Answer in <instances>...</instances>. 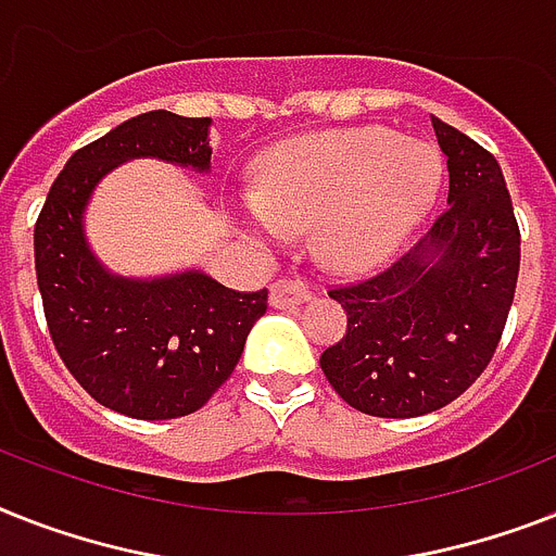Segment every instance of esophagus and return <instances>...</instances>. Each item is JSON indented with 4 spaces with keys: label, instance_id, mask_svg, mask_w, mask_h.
<instances>
[{
    "label": "esophagus",
    "instance_id": "34e87169",
    "mask_svg": "<svg viewBox=\"0 0 556 556\" xmlns=\"http://www.w3.org/2000/svg\"><path fill=\"white\" fill-rule=\"evenodd\" d=\"M268 300L274 308H291V305H300V302L311 300L308 286L302 282H293V279H277L268 291Z\"/></svg>",
    "mask_w": 556,
    "mask_h": 556
}]
</instances>
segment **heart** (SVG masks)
I'll return each instance as SVG.
<instances>
[{
  "label": "heart",
  "mask_w": 556,
  "mask_h": 556,
  "mask_svg": "<svg viewBox=\"0 0 556 556\" xmlns=\"http://www.w3.org/2000/svg\"><path fill=\"white\" fill-rule=\"evenodd\" d=\"M442 185V156L396 130H323L268 151L256 174V200L239 219L256 239L277 245L314 224L317 256L328 268L359 274L403 245Z\"/></svg>",
  "instance_id": "heart-1"
}]
</instances>
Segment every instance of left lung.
Returning <instances> with one entry per match:
<instances>
[{
	"label": "left lung",
	"mask_w": 556,
	"mask_h": 556,
	"mask_svg": "<svg viewBox=\"0 0 556 556\" xmlns=\"http://www.w3.org/2000/svg\"><path fill=\"white\" fill-rule=\"evenodd\" d=\"M431 125L448 160V207L391 268L331 291L349 331L319 365L371 417H422L457 400L497 351L520 274L503 168L448 122Z\"/></svg>",
	"instance_id": "left-lung-1"
}]
</instances>
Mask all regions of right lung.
<instances>
[{
  "label": "right lung",
  "mask_w": 556,
  "mask_h": 556,
  "mask_svg": "<svg viewBox=\"0 0 556 556\" xmlns=\"http://www.w3.org/2000/svg\"><path fill=\"white\" fill-rule=\"evenodd\" d=\"M211 119L148 111L79 148L34 228L36 282L62 363L105 408L134 419L200 410L237 368L268 291L239 293L205 270L122 277L85 237V207L122 162L162 160L211 174Z\"/></svg>",
  "instance_id": "right-lung-1"
}]
</instances>
